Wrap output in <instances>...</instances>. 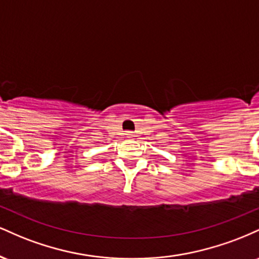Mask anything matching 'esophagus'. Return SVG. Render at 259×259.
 <instances>
[{"mask_svg": "<svg viewBox=\"0 0 259 259\" xmlns=\"http://www.w3.org/2000/svg\"><path fill=\"white\" fill-rule=\"evenodd\" d=\"M125 136H126V138H133L134 134H133V132H126L125 133Z\"/></svg>", "mask_w": 259, "mask_h": 259, "instance_id": "1", "label": "esophagus"}]
</instances>
